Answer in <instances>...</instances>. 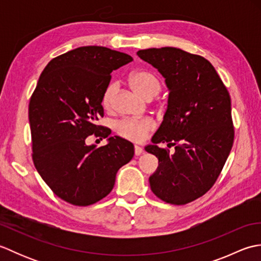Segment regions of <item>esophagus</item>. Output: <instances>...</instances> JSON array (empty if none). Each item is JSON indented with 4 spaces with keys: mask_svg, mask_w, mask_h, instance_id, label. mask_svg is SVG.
Listing matches in <instances>:
<instances>
[{
    "mask_svg": "<svg viewBox=\"0 0 261 261\" xmlns=\"http://www.w3.org/2000/svg\"><path fill=\"white\" fill-rule=\"evenodd\" d=\"M142 153H143V149L141 147H139V146H135V154H136V156L138 157V156H140V154H142Z\"/></svg>",
    "mask_w": 261,
    "mask_h": 261,
    "instance_id": "obj_1",
    "label": "esophagus"
}]
</instances>
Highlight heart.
Instances as JSON below:
<instances>
[{"label":"heart","instance_id":"b5f03b06","mask_svg":"<svg viewBox=\"0 0 261 261\" xmlns=\"http://www.w3.org/2000/svg\"><path fill=\"white\" fill-rule=\"evenodd\" d=\"M130 83L138 93L146 97L154 96L162 88V83H160L158 76L147 69L134 71L130 75ZM116 88H118V84L115 82H110L104 88L101 103L105 110L112 108ZM154 127H156V122L151 118L121 120L115 123L116 134L123 139L134 142L145 141Z\"/></svg>","mask_w":261,"mask_h":261}]
</instances>
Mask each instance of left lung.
<instances>
[{"label":"left lung","instance_id":"1","mask_svg":"<svg viewBox=\"0 0 261 261\" xmlns=\"http://www.w3.org/2000/svg\"><path fill=\"white\" fill-rule=\"evenodd\" d=\"M169 88L164 121L146 150L159 160L149 178L162 201L184 205L208 192L219 178L234 140L231 97L207 59L174 47L139 50ZM168 143L171 154L156 143Z\"/></svg>","mask_w":261,"mask_h":261}]
</instances>
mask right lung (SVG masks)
Wrapping results in <instances>:
<instances>
[{
    "label": "right lung",
    "mask_w": 261,
    "mask_h": 261,
    "mask_svg": "<svg viewBox=\"0 0 261 261\" xmlns=\"http://www.w3.org/2000/svg\"><path fill=\"white\" fill-rule=\"evenodd\" d=\"M130 55L107 47L76 48L51 59L39 77L29 103L32 160L41 178L65 202L88 206L113 190L115 176L135 154L120 137L95 148L93 136L105 139L109 127L98 125L101 103L111 73L132 62Z\"/></svg>",
    "instance_id": "1"
}]
</instances>
